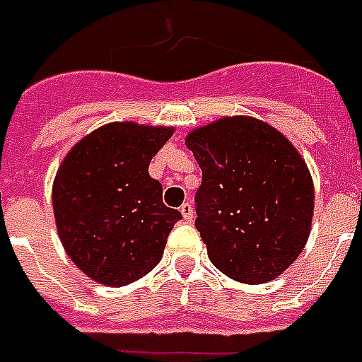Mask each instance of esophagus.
Returning <instances> with one entry per match:
<instances>
[{"instance_id":"1","label":"esophagus","mask_w":362,"mask_h":362,"mask_svg":"<svg viewBox=\"0 0 362 362\" xmlns=\"http://www.w3.org/2000/svg\"><path fill=\"white\" fill-rule=\"evenodd\" d=\"M180 213L184 216V221L192 222V218H194V207H192V203H184L180 207Z\"/></svg>"}]
</instances>
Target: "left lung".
<instances>
[{
    "label": "left lung",
    "instance_id": "left-lung-1",
    "mask_svg": "<svg viewBox=\"0 0 362 362\" xmlns=\"http://www.w3.org/2000/svg\"><path fill=\"white\" fill-rule=\"evenodd\" d=\"M202 167L195 228L211 263L235 282L282 274L309 240L315 188L301 155L276 128L224 117L186 136Z\"/></svg>",
    "mask_w": 362,
    "mask_h": 362
}]
</instances>
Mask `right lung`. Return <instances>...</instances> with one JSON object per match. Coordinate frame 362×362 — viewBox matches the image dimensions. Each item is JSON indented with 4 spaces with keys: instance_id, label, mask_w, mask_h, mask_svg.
<instances>
[{
    "instance_id": "1",
    "label": "right lung",
    "mask_w": 362,
    "mask_h": 362,
    "mask_svg": "<svg viewBox=\"0 0 362 362\" xmlns=\"http://www.w3.org/2000/svg\"><path fill=\"white\" fill-rule=\"evenodd\" d=\"M174 128L109 122L72 147L53 180L66 255L86 276L120 288L153 270L180 211L163 203L147 168Z\"/></svg>"
}]
</instances>
